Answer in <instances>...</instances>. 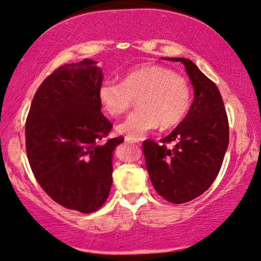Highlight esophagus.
Masks as SVG:
<instances>
[{"label": "esophagus", "instance_id": "34e87169", "mask_svg": "<svg viewBox=\"0 0 261 261\" xmlns=\"http://www.w3.org/2000/svg\"><path fill=\"white\" fill-rule=\"evenodd\" d=\"M125 142H127V143H130V144H138V141L137 140H135V138H133V137H125Z\"/></svg>", "mask_w": 261, "mask_h": 261}]
</instances>
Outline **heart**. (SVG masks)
<instances>
[{
	"label": "heart",
	"mask_w": 261,
	"mask_h": 261,
	"mask_svg": "<svg viewBox=\"0 0 261 261\" xmlns=\"http://www.w3.org/2000/svg\"><path fill=\"white\" fill-rule=\"evenodd\" d=\"M99 101L110 116L126 113L137 99L138 110L131 113L117 131L135 140L161 124L163 128L178 125L191 103L187 82L171 69L143 64L128 70L121 83L103 81L98 90Z\"/></svg>",
	"instance_id": "heart-1"
}]
</instances>
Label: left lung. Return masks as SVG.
Returning a JSON list of instances; mask_svg holds the SVG:
<instances>
[{
    "label": "left lung",
    "instance_id": "left-lung-1",
    "mask_svg": "<svg viewBox=\"0 0 261 261\" xmlns=\"http://www.w3.org/2000/svg\"><path fill=\"white\" fill-rule=\"evenodd\" d=\"M165 60L185 65L194 99L185 119L161 143L143 142V154L156 192L181 204L199 197L215 181L229 144V125L217 86L192 61Z\"/></svg>",
    "mask_w": 261,
    "mask_h": 261
}]
</instances>
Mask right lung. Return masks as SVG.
<instances>
[{
  "label": "right lung",
  "instance_id": "1",
  "mask_svg": "<svg viewBox=\"0 0 261 261\" xmlns=\"http://www.w3.org/2000/svg\"><path fill=\"white\" fill-rule=\"evenodd\" d=\"M98 62L64 64L38 88L26 120V151L32 172L60 205L89 214L112 186V158L123 137L100 142L112 124L101 113Z\"/></svg>",
  "mask_w": 261,
  "mask_h": 261
}]
</instances>
